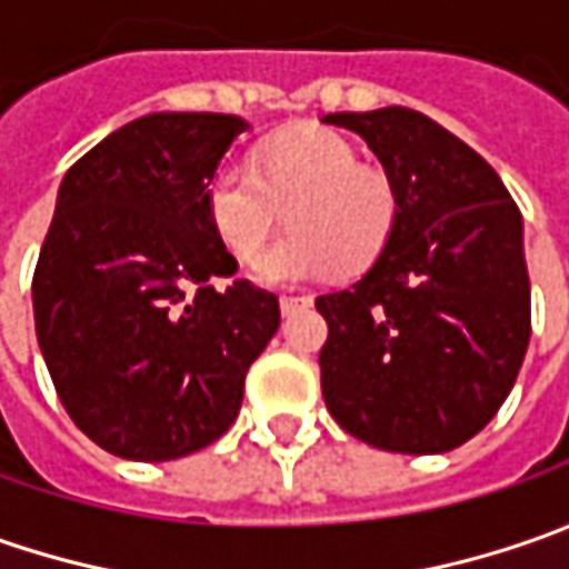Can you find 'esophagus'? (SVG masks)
Returning <instances> with one entry per match:
<instances>
[{
	"instance_id": "obj_1",
	"label": "esophagus",
	"mask_w": 569,
	"mask_h": 569,
	"mask_svg": "<svg viewBox=\"0 0 569 569\" xmlns=\"http://www.w3.org/2000/svg\"><path fill=\"white\" fill-rule=\"evenodd\" d=\"M278 307H281V313L288 317V313H295L300 307H310V297H281Z\"/></svg>"
}]
</instances>
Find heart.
I'll use <instances>...</instances> for the list:
<instances>
[{
	"mask_svg": "<svg viewBox=\"0 0 569 569\" xmlns=\"http://www.w3.org/2000/svg\"><path fill=\"white\" fill-rule=\"evenodd\" d=\"M206 214L237 262L259 259L284 214L291 233L256 269L262 281L281 284L370 269L392 237L396 196L386 177L363 170L358 148L339 132L295 129L259 144L252 170H218L206 187Z\"/></svg>",
	"mask_w": 569,
	"mask_h": 569,
	"instance_id": "obj_1",
	"label": "heart"
}]
</instances>
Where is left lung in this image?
<instances>
[{"mask_svg":"<svg viewBox=\"0 0 569 569\" xmlns=\"http://www.w3.org/2000/svg\"><path fill=\"white\" fill-rule=\"evenodd\" d=\"M322 122L361 136L396 196L392 237L370 272L317 297L329 322L326 408L370 447L449 452L497 415L529 348L522 214L497 170L418 110Z\"/></svg>","mask_w":569,"mask_h":569,"instance_id":"obj_1","label":"left lung"}]
</instances>
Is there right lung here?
Here are the masks:
<instances>
[{
	"label": "right lung",
	"mask_w": 569,
	"mask_h": 569,
	"mask_svg": "<svg viewBox=\"0 0 569 569\" xmlns=\"http://www.w3.org/2000/svg\"><path fill=\"white\" fill-rule=\"evenodd\" d=\"M230 113H148L62 177L33 272V326L69 418L98 447L167 462L237 421L278 297L237 278L206 187L247 132Z\"/></svg>",
	"instance_id": "obj_1"
}]
</instances>
